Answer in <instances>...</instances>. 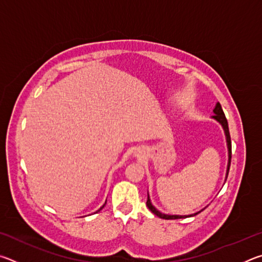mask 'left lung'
Masks as SVG:
<instances>
[{
	"mask_svg": "<svg viewBox=\"0 0 262 262\" xmlns=\"http://www.w3.org/2000/svg\"><path fill=\"white\" fill-rule=\"evenodd\" d=\"M214 113L215 115H212V118L216 119L217 121H219L222 126L224 128V132H225V135H227V142H228V148H229V164H228V172H227V178L229 176V170H230V164H231V137H230V132H229V125H228V120L227 118H225V114L223 112V110H222V106L220 103L216 104V107L214 108ZM147 206L150 210H151L155 215L161 217L163 220H178V219H186V217H190L192 215L189 216H178V215H165V214H162V212H159L156 208H155L151 202H150V199L148 196V200H147ZM196 215V214H194Z\"/></svg>",
	"mask_w": 262,
	"mask_h": 262,
	"instance_id": "left-lung-1",
	"label": "left lung"
}]
</instances>
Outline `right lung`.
<instances>
[{"mask_svg": "<svg viewBox=\"0 0 262 262\" xmlns=\"http://www.w3.org/2000/svg\"><path fill=\"white\" fill-rule=\"evenodd\" d=\"M104 206H105V205H104ZM104 206H103V207H101V208H100V209H99V210H101V209H103V208H104ZM99 210H98V211H99ZM96 212H97V211H96Z\"/></svg>", "mask_w": 262, "mask_h": 262, "instance_id": "obj_1", "label": "right lung"}]
</instances>
